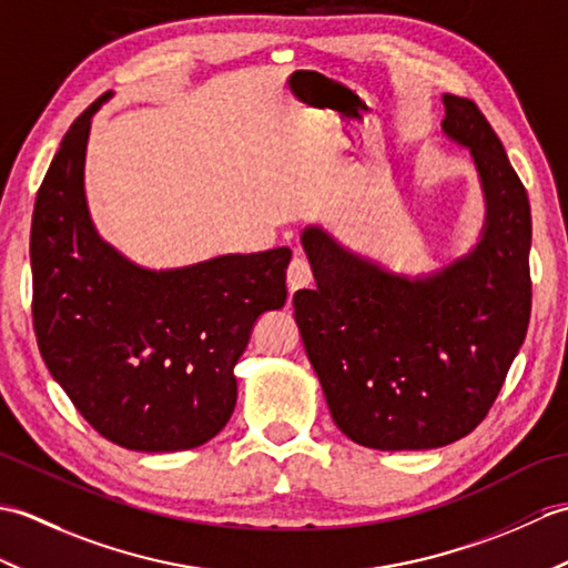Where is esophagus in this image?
<instances>
[{
    "label": "esophagus",
    "mask_w": 568,
    "mask_h": 568,
    "mask_svg": "<svg viewBox=\"0 0 568 568\" xmlns=\"http://www.w3.org/2000/svg\"><path fill=\"white\" fill-rule=\"evenodd\" d=\"M285 277H287V293H291V295H295L297 291H305V287L312 285L310 265H307L305 258H300V256H295L291 261V265H287Z\"/></svg>",
    "instance_id": "obj_1"
}]
</instances>
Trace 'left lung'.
Segmentation results:
<instances>
[{"label":"left lung","instance_id":"1","mask_svg":"<svg viewBox=\"0 0 568 568\" xmlns=\"http://www.w3.org/2000/svg\"><path fill=\"white\" fill-rule=\"evenodd\" d=\"M444 136L468 149L486 216L476 246L405 275L320 224L300 234L315 291L293 297L305 354L334 425L381 452L437 449L474 432L525 342L529 200L478 106L444 94Z\"/></svg>","mask_w":568,"mask_h":568}]
</instances>
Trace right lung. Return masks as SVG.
Instances as JSON below:
<instances>
[{
  "mask_svg": "<svg viewBox=\"0 0 568 568\" xmlns=\"http://www.w3.org/2000/svg\"><path fill=\"white\" fill-rule=\"evenodd\" d=\"M112 98L75 119L36 195L33 329L51 376L104 439L185 452L232 417L234 366L258 317L285 305L293 251L153 271L104 241L84 195V155L92 116Z\"/></svg>",
  "mask_w": 568,
  "mask_h": 568,
  "instance_id": "right-lung-1",
  "label": "right lung"
}]
</instances>
